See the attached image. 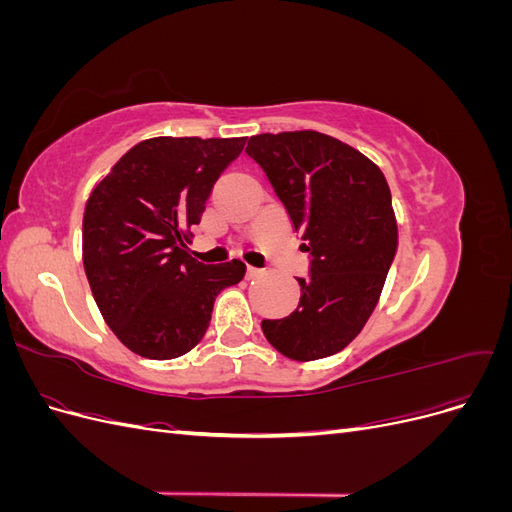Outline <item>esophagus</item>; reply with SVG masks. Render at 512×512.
<instances>
[{
    "instance_id": "34e87169",
    "label": "esophagus",
    "mask_w": 512,
    "mask_h": 512,
    "mask_svg": "<svg viewBox=\"0 0 512 512\" xmlns=\"http://www.w3.org/2000/svg\"><path fill=\"white\" fill-rule=\"evenodd\" d=\"M262 273H265V271H262V269H256V267H247V277H250V280H254V277H260Z\"/></svg>"
}]
</instances>
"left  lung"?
Returning <instances> with one entry per match:
<instances>
[{
  "instance_id": "left-lung-1",
  "label": "left lung",
  "mask_w": 512,
  "mask_h": 512,
  "mask_svg": "<svg viewBox=\"0 0 512 512\" xmlns=\"http://www.w3.org/2000/svg\"><path fill=\"white\" fill-rule=\"evenodd\" d=\"M245 153L265 170L309 254L297 309L262 320V333L288 359H324L361 333L393 265L389 183L361 151L314 130L258 134Z\"/></svg>"
}]
</instances>
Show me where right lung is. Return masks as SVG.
<instances>
[{
  "mask_svg": "<svg viewBox=\"0 0 512 512\" xmlns=\"http://www.w3.org/2000/svg\"><path fill=\"white\" fill-rule=\"evenodd\" d=\"M245 138L158 136L134 145L91 192L83 265L94 299L123 346L145 359L190 352L218 294L243 280L241 260L203 265L188 228Z\"/></svg>",
  "mask_w": 512,
  "mask_h": 512,
  "instance_id": "1",
  "label": "right lung"
}]
</instances>
